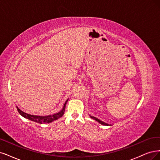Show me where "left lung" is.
<instances>
[{"label":"left lung","instance_id":"1","mask_svg":"<svg viewBox=\"0 0 160 160\" xmlns=\"http://www.w3.org/2000/svg\"><path fill=\"white\" fill-rule=\"evenodd\" d=\"M90 117L92 118V119H94V120H96V121H98V122H99L100 124H102V125H107V126L109 125H108V124L105 123V122H103V121H100L99 119H98V118H96V117H93V116H90Z\"/></svg>","mask_w":160,"mask_h":160}]
</instances>
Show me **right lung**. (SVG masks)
<instances>
[{"label":"right lung","instance_id":"right-lung-1","mask_svg":"<svg viewBox=\"0 0 160 160\" xmlns=\"http://www.w3.org/2000/svg\"><path fill=\"white\" fill-rule=\"evenodd\" d=\"M68 99H67L66 102H65L62 109L60 112H58V113H55L54 115H48V116H37V115H29V114L24 113V112H23L18 107H16V108H17L18 111L19 112V113L22 117L26 118V119H28L29 120H31V121H34L35 122H39V123H41V124L49 123V122H51L52 121H54L58 119V118L61 117L64 115V111H65V107H66V104H67V102H68Z\"/></svg>","mask_w":160,"mask_h":160}]
</instances>
